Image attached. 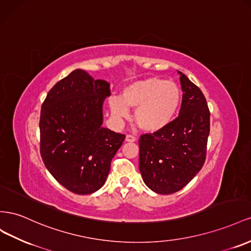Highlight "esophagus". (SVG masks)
I'll list each match as a JSON object with an SVG mask.
<instances>
[{
  "mask_svg": "<svg viewBox=\"0 0 251 251\" xmlns=\"http://www.w3.org/2000/svg\"><path fill=\"white\" fill-rule=\"evenodd\" d=\"M135 140H136V138H135V136H133V135H131V134H127L126 136V141H127V142H133Z\"/></svg>",
  "mask_w": 251,
  "mask_h": 251,
  "instance_id": "esophagus-1",
  "label": "esophagus"
}]
</instances>
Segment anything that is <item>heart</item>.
Masks as SVG:
<instances>
[{"mask_svg": "<svg viewBox=\"0 0 251 251\" xmlns=\"http://www.w3.org/2000/svg\"><path fill=\"white\" fill-rule=\"evenodd\" d=\"M123 99L110 101L112 113L118 118H126L128 109L135 111V123L146 132H158L170 125L181 103L180 87L173 81L149 77L135 81L123 91Z\"/></svg>", "mask_w": 251, "mask_h": 251, "instance_id": "heart-1", "label": "heart"}]
</instances>
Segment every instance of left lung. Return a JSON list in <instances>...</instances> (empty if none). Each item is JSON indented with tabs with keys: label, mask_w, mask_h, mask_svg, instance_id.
Here are the masks:
<instances>
[{
	"label": "left lung",
	"mask_w": 251,
	"mask_h": 251,
	"mask_svg": "<svg viewBox=\"0 0 251 251\" xmlns=\"http://www.w3.org/2000/svg\"><path fill=\"white\" fill-rule=\"evenodd\" d=\"M179 115L158 132L139 139V170L145 184L159 194L179 191L204 166L210 111L204 94L184 74Z\"/></svg>",
	"instance_id": "8db88e82"
}]
</instances>
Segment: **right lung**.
<instances>
[{"label":"right lung","mask_w":251,"mask_h":251,"mask_svg":"<svg viewBox=\"0 0 251 251\" xmlns=\"http://www.w3.org/2000/svg\"><path fill=\"white\" fill-rule=\"evenodd\" d=\"M111 85L82 70L47 94L40 116V153L47 170L67 190L91 194L104 185L111 161L126 138L102 125Z\"/></svg>","instance_id":"1"}]
</instances>
